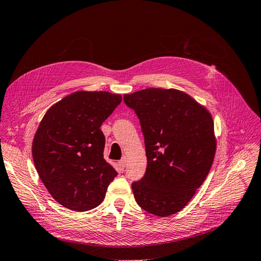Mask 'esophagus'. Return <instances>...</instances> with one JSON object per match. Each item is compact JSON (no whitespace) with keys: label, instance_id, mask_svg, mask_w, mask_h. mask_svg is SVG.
Masks as SVG:
<instances>
[{"label":"esophagus","instance_id":"1","mask_svg":"<svg viewBox=\"0 0 261 261\" xmlns=\"http://www.w3.org/2000/svg\"><path fill=\"white\" fill-rule=\"evenodd\" d=\"M125 162H127V161H125V158H122L121 161H119V163H118V166H119V168H120L121 170H123V169H124V167H125Z\"/></svg>","mask_w":261,"mask_h":261}]
</instances>
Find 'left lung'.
<instances>
[{
    "instance_id": "left-lung-1",
    "label": "left lung",
    "mask_w": 261,
    "mask_h": 261,
    "mask_svg": "<svg viewBox=\"0 0 261 261\" xmlns=\"http://www.w3.org/2000/svg\"><path fill=\"white\" fill-rule=\"evenodd\" d=\"M144 136L147 166L132 183L138 205L167 217L180 212L204 183L216 154L214 120L182 91L149 88L124 94Z\"/></svg>"
}]
</instances>
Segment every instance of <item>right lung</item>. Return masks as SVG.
Here are the masks:
<instances>
[{
  "instance_id": "1",
  "label": "right lung",
  "mask_w": 261,
  "mask_h": 261,
  "mask_svg": "<svg viewBox=\"0 0 261 261\" xmlns=\"http://www.w3.org/2000/svg\"><path fill=\"white\" fill-rule=\"evenodd\" d=\"M121 103L120 94L78 91L54 104L41 120L32 157L52 197L74 212L102 203L117 171L104 159L100 125Z\"/></svg>"
}]
</instances>
